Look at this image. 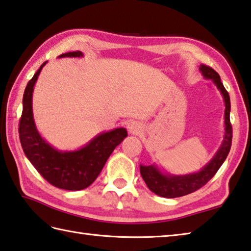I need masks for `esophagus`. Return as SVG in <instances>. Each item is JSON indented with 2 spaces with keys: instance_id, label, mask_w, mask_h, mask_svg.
Wrapping results in <instances>:
<instances>
[{
  "instance_id": "esophagus-1",
  "label": "esophagus",
  "mask_w": 251,
  "mask_h": 251,
  "mask_svg": "<svg viewBox=\"0 0 251 251\" xmlns=\"http://www.w3.org/2000/svg\"><path fill=\"white\" fill-rule=\"evenodd\" d=\"M126 127L131 134H139L142 132V126L138 121H130Z\"/></svg>"
}]
</instances>
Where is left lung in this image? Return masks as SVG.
I'll return each instance as SVG.
<instances>
[{"label": "left lung", "mask_w": 251, "mask_h": 251, "mask_svg": "<svg viewBox=\"0 0 251 251\" xmlns=\"http://www.w3.org/2000/svg\"><path fill=\"white\" fill-rule=\"evenodd\" d=\"M199 70L203 77L205 79H210L216 88L219 89L222 97H223L225 111H224V136L223 141L220 145L219 150L216 151L213 157L204 167H202L199 172L186 174V175H174L167 174L160 170L156 164H152L146 166V165H140L141 176L145 181L146 186L155 195L163 198H178L189 195L197 191L198 189L204 186V184L214 176L217 170L225 162L226 157L229 153L231 145V126L229 121L230 113V99L228 93L226 92L224 85L221 82L220 75L217 74L213 69L206 65L201 64Z\"/></svg>", "instance_id": "obj_1"}]
</instances>
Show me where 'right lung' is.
Instances as JSON below:
<instances>
[{
    "instance_id": "add662e5",
    "label": "right lung",
    "mask_w": 251,
    "mask_h": 251,
    "mask_svg": "<svg viewBox=\"0 0 251 251\" xmlns=\"http://www.w3.org/2000/svg\"><path fill=\"white\" fill-rule=\"evenodd\" d=\"M82 51L68 52L58 58H83ZM48 61L28 82L23 96V113L20 121V140L24 153L47 181L56 188L78 191L96 180L118 145L127 136L125 127L103 131L73 151H60L44 139L38 131L32 112V93L38 76Z\"/></svg>"
}]
</instances>
